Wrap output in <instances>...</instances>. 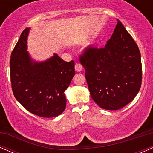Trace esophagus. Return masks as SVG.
I'll list each match as a JSON object with an SVG mask.
<instances>
[{"instance_id": "34e87169", "label": "esophagus", "mask_w": 153, "mask_h": 153, "mask_svg": "<svg viewBox=\"0 0 153 153\" xmlns=\"http://www.w3.org/2000/svg\"><path fill=\"white\" fill-rule=\"evenodd\" d=\"M82 69V66L80 64V63H76V64L75 65V70L77 72L81 71Z\"/></svg>"}]
</instances>
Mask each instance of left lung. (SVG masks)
<instances>
[{
  "mask_svg": "<svg viewBox=\"0 0 153 153\" xmlns=\"http://www.w3.org/2000/svg\"><path fill=\"white\" fill-rule=\"evenodd\" d=\"M93 100L101 108L118 110L131 102L142 83L138 46L122 22L104 47L89 45L79 56Z\"/></svg>",
  "mask_w": 153,
  "mask_h": 153,
  "instance_id": "left-lung-1",
  "label": "left lung"
}]
</instances>
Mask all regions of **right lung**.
Instances as JSON below:
<instances>
[{"label":"right lung","instance_id":"right-lung-1","mask_svg":"<svg viewBox=\"0 0 153 153\" xmlns=\"http://www.w3.org/2000/svg\"><path fill=\"white\" fill-rule=\"evenodd\" d=\"M29 29L23 31L11 52V88L17 101L26 110L41 117H57L66 106L65 91L75 75V62L54 54L45 62H33L26 51Z\"/></svg>","mask_w":153,"mask_h":153}]
</instances>
